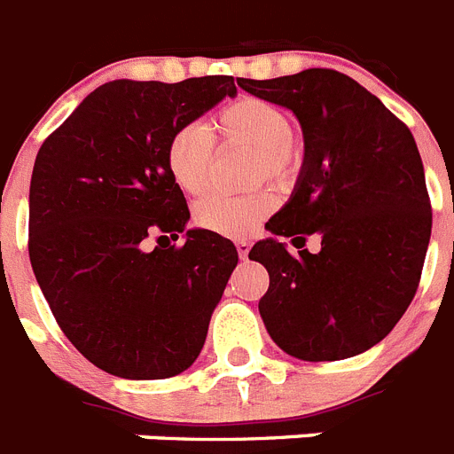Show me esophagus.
<instances>
[{
  "instance_id": "34e87169",
  "label": "esophagus",
  "mask_w": 454,
  "mask_h": 454,
  "mask_svg": "<svg viewBox=\"0 0 454 454\" xmlns=\"http://www.w3.org/2000/svg\"><path fill=\"white\" fill-rule=\"evenodd\" d=\"M236 250H239V257H241V260H246V257H248V253H250V243L248 241H236Z\"/></svg>"
}]
</instances>
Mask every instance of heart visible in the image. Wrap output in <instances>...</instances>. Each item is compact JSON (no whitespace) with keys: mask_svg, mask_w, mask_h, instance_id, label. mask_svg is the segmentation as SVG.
<instances>
[{"mask_svg":"<svg viewBox=\"0 0 454 454\" xmlns=\"http://www.w3.org/2000/svg\"><path fill=\"white\" fill-rule=\"evenodd\" d=\"M292 118L287 111L257 97H239L213 115L208 127L185 122L171 134L167 144V168L174 183L187 194L204 192L211 183L215 138L224 144L253 148L250 176L253 181H271L287 185L301 167V151L292 137ZM276 208L271 190L227 197L206 194L194 206V223L223 236H248Z\"/></svg>","mask_w":454,"mask_h":454,"instance_id":"b5f03b06","label":"heart"}]
</instances>
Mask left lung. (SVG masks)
<instances>
[{
    "label": "left lung",
    "mask_w": 454,
    "mask_h": 454,
    "mask_svg": "<svg viewBox=\"0 0 454 454\" xmlns=\"http://www.w3.org/2000/svg\"><path fill=\"white\" fill-rule=\"evenodd\" d=\"M290 108L303 129V171L267 223L276 239L250 260L269 271L260 316L287 355L336 362L392 332L413 301L432 236V204L415 138L376 95L334 69L241 81ZM320 233V254L305 239ZM278 235L293 239L290 254Z\"/></svg>",
    "instance_id": "left-lung-1"
}]
</instances>
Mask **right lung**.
Returning <instances> with one entry per match:
<instances>
[{
	"instance_id": "obj_1",
	"label": "right lung",
	"mask_w": 454,
	"mask_h": 454,
	"mask_svg": "<svg viewBox=\"0 0 454 454\" xmlns=\"http://www.w3.org/2000/svg\"><path fill=\"white\" fill-rule=\"evenodd\" d=\"M236 83L114 81L39 148L29 262L59 329L106 373L171 378L204 348L239 253L208 230L185 231V243L171 246L190 211L168 174L167 144L178 127L234 97ZM148 240L158 241L153 251Z\"/></svg>"
}]
</instances>
